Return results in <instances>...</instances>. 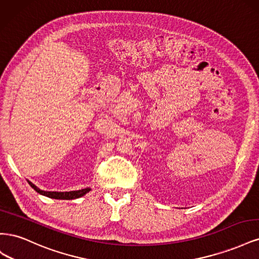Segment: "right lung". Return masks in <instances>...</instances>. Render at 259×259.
<instances>
[{"mask_svg":"<svg viewBox=\"0 0 259 259\" xmlns=\"http://www.w3.org/2000/svg\"><path fill=\"white\" fill-rule=\"evenodd\" d=\"M28 184L33 188V189L45 197H49L52 199H57V200H74L77 198H81L85 195L88 192L91 191V188H85V189L81 190H73V191H65V192H58V191H44L41 190L40 188H37L34 184H32L30 180H27Z\"/></svg>","mask_w":259,"mask_h":259,"instance_id":"obj_1","label":"right lung"}]
</instances>
